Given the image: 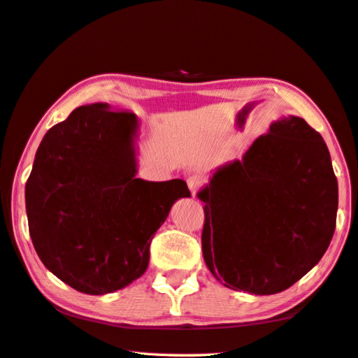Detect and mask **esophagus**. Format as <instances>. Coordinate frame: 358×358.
Listing matches in <instances>:
<instances>
[{"mask_svg": "<svg viewBox=\"0 0 358 358\" xmlns=\"http://www.w3.org/2000/svg\"><path fill=\"white\" fill-rule=\"evenodd\" d=\"M186 183H188V188L191 191V194L196 196L197 191L202 188L203 180H202V177H199V175H191V177H188V180H186Z\"/></svg>", "mask_w": 358, "mask_h": 358, "instance_id": "34e87169", "label": "esophagus"}]
</instances>
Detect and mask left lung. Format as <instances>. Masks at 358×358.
<instances>
[{
    "instance_id": "1",
    "label": "left lung",
    "mask_w": 358,
    "mask_h": 358,
    "mask_svg": "<svg viewBox=\"0 0 358 358\" xmlns=\"http://www.w3.org/2000/svg\"><path fill=\"white\" fill-rule=\"evenodd\" d=\"M203 206L207 268L232 290L274 294L319 263L336 228L338 180L322 135L303 117L272 122L242 161L218 169Z\"/></svg>"
}]
</instances>
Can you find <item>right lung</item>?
<instances>
[{"mask_svg": "<svg viewBox=\"0 0 358 358\" xmlns=\"http://www.w3.org/2000/svg\"><path fill=\"white\" fill-rule=\"evenodd\" d=\"M137 116L79 106L48 130L25 185L28 231L43 264L75 290L113 293L145 274L150 245L183 180L135 178Z\"/></svg>", "mask_w": 358, "mask_h": 358, "instance_id": "add662e5", "label": "right lung"}]
</instances>
